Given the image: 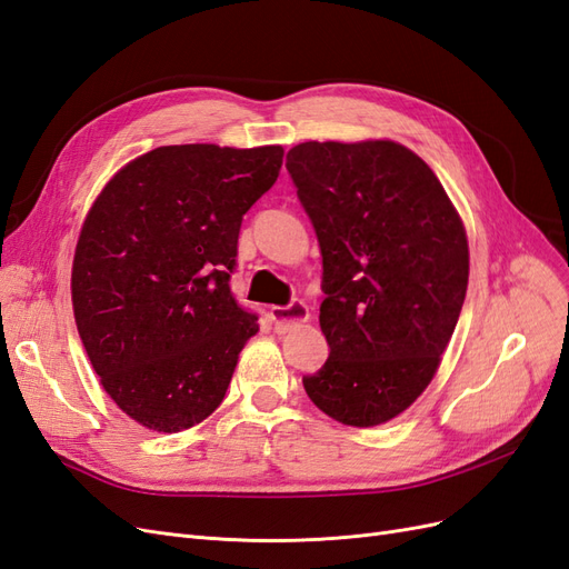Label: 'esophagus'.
<instances>
[{
    "mask_svg": "<svg viewBox=\"0 0 569 569\" xmlns=\"http://www.w3.org/2000/svg\"><path fill=\"white\" fill-rule=\"evenodd\" d=\"M270 322L274 327V332H291L295 327L303 325L308 318H311V313H308V306L303 301H291L289 306H272L270 311Z\"/></svg>",
    "mask_w": 569,
    "mask_h": 569,
    "instance_id": "obj_1",
    "label": "esophagus"
}]
</instances>
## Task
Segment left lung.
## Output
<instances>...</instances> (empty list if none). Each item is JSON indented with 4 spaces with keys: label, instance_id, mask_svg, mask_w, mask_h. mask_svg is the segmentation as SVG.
Returning <instances> with one entry per match:
<instances>
[{
    "label": "left lung",
    "instance_id": "left-lung-1",
    "mask_svg": "<svg viewBox=\"0 0 569 569\" xmlns=\"http://www.w3.org/2000/svg\"><path fill=\"white\" fill-rule=\"evenodd\" d=\"M287 170L322 253L330 347L303 389L337 422L382 425L432 382L449 347L468 237L432 168L403 144L303 142Z\"/></svg>",
    "mask_w": 569,
    "mask_h": 569
}]
</instances>
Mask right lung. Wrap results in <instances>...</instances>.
I'll list each match as a JSON object with an SVG mask.
<instances>
[{
    "label": "right lung",
    "instance_id": "1",
    "mask_svg": "<svg viewBox=\"0 0 569 569\" xmlns=\"http://www.w3.org/2000/svg\"><path fill=\"white\" fill-rule=\"evenodd\" d=\"M282 147H159L118 170L73 258V313L116 406L182 432L226 399L258 316L237 303L242 218L274 184Z\"/></svg>",
    "mask_w": 569,
    "mask_h": 569
}]
</instances>
